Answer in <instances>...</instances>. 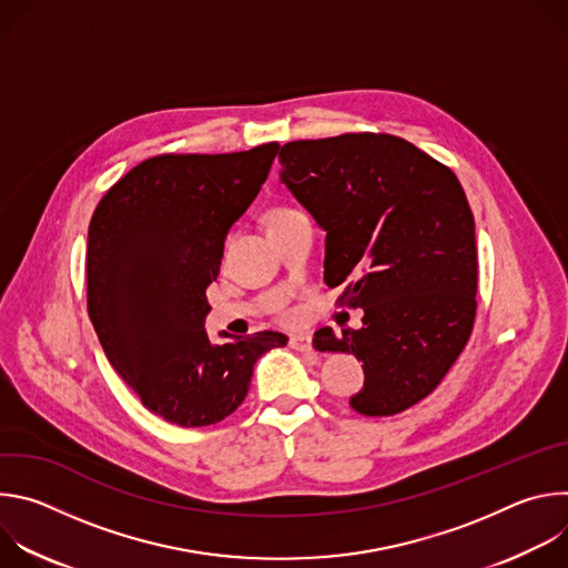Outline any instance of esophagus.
<instances>
[{"label":"esophagus","mask_w":568,"mask_h":568,"mask_svg":"<svg viewBox=\"0 0 568 568\" xmlns=\"http://www.w3.org/2000/svg\"><path fill=\"white\" fill-rule=\"evenodd\" d=\"M290 346L298 353H312V337L307 333H298L290 337Z\"/></svg>","instance_id":"1"}]
</instances>
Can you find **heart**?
I'll use <instances>...</instances> for the list:
<instances>
[{
    "label": "heart",
    "instance_id": "heart-1",
    "mask_svg": "<svg viewBox=\"0 0 568 568\" xmlns=\"http://www.w3.org/2000/svg\"><path fill=\"white\" fill-rule=\"evenodd\" d=\"M294 213H301V209H296V206H287V204H283V206H274V209L270 211V222L281 220V217H287V215H294Z\"/></svg>",
    "mask_w": 568,
    "mask_h": 568
}]
</instances>
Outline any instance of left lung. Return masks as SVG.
I'll list each match as a JSON object with an SVG mask.
<instances>
[{"label": "left lung", "mask_w": 568, "mask_h": 568, "mask_svg": "<svg viewBox=\"0 0 568 568\" xmlns=\"http://www.w3.org/2000/svg\"><path fill=\"white\" fill-rule=\"evenodd\" d=\"M281 182L326 231L323 281L344 285L362 328H321L316 351L353 353L362 416H393L427 397L463 353L476 314L474 215L456 175L393 134L290 141Z\"/></svg>", "instance_id": "1"}]
</instances>
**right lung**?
<instances>
[{"instance_id":"1","label":"right lung","mask_w":568,"mask_h":568,"mask_svg":"<svg viewBox=\"0 0 568 568\" xmlns=\"http://www.w3.org/2000/svg\"><path fill=\"white\" fill-rule=\"evenodd\" d=\"M278 143L229 154H156L99 202L88 233V312L116 373L154 416L209 427L247 397L281 333L211 344L206 287L224 237L265 184ZM222 337H229L226 333Z\"/></svg>"}]
</instances>
